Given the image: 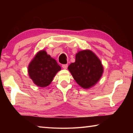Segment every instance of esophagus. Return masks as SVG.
I'll use <instances>...</instances> for the list:
<instances>
[{
	"mask_svg": "<svg viewBox=\"0 0 133 133\" xmlns=\"http://www.w3.org/2000/svg\"><path fill=\"white\" fill-rule=\"evenodd\" d=\"M67 67H68V64H63L62 65V67L64 69H66L67 68Z\"/></svg>",
	"mask_w": 133,
	"mask_h": 133,
	"instance_id": "obj_1",
	"label": "esophagus"
}]
</instances>
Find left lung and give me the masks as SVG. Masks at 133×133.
<instances>
[{
	"label": "left lung",
	"mask_w": 133,
	"mask_h": 133,
	"mask_svg": "<svg viewBox=\"0 0 133 133\" xmlns=\"http://www.w3.org/2000/svg\"><path fill=\"white\" fill-rule=\"evenodd\" d=\"M74 79L84 89H89L102 77L103 67L100 60L90 50L78 51L76 61L68 67Z\"/></svg>",
	"instance_id": "8db88e82"
}]
</instances>
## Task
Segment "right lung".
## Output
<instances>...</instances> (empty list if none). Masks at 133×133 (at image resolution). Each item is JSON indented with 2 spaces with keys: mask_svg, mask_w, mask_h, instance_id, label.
Here are the masks:
<instances>
[{
  "mask_svg": "<svg viewBox=\"0 0 133 133\" xmlns=\"http://www.w3.org/2000/svg\"><path fill=\"white\" fill-rule=\"evenodd\" d=\"M61 67L57 62L44 50L39 51L29 64L28 72L35 84L41 87L48 86Z\"/></svg>",
  "mask_w": 133,
  "mask_h": 133,
  "instance_id": "1",
  "label": "right lung"
}]
</instances>
